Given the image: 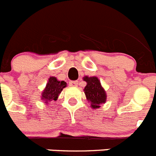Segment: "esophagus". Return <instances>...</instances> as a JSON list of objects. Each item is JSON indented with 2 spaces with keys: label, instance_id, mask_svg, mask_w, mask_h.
<instances>
[{
  "label": "esophagus",
  "instance_id": "obj_1",
  "mask_svg": "<svg viewBox=\"0 0 156 156\" xmlns=\"http://www.w3.org/2000/svg\"><path fill=\"white\" fill-rule=\"evenodd\" d=\"M70 85L72 87H77L78 85V81H71L69 82Z\"/></svg>",
  "mask_w": 156,
  "mask_h": 156
}]
</instances>
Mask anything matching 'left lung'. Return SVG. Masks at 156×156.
Returning a JSON list of instances; mask_svg holds the SVG:
<instances>
[{"label":"left lung","mask_w":156,"mask_h":156,"mask_svg":"<svg viewBox=\"0 0 156 156\" xmlns=\"http://www.w3.org/2000/svg\"><path fill=\"white\" fill-rule=\"evenodd\" d=\"M84 81L87 82L85 94L87 99L92 103L91 106L93 109L100 107V104L105 103L106 100V92L101 85L100 81L96 77H84Z\"/></svg>","instance_id":"1"}]
</instances>
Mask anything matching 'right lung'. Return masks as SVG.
<instances>
[{
    "label": "right lung",
    "instance_id": "1",
    "mask_svg": "<svg viewBox=\"0 0 156 156\" xmlns=\"http://www.w3.org/2000/svg\"><path fill=\"white\" fill-rule=\"evenodd\" d=\"M66 83L64 81H58L55 77H50L48 83L46 85L44 91L42 93V99L45 101V103H48L51 101H56L58 98V95L65 88Z\"/></svg>",
    "mask_w": 156,
    "mask_h": 156
}]
</instances>
